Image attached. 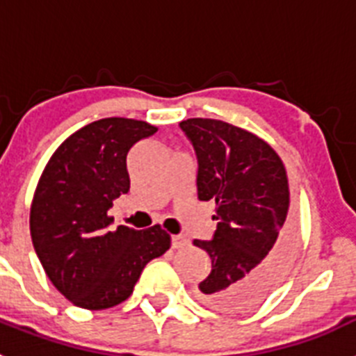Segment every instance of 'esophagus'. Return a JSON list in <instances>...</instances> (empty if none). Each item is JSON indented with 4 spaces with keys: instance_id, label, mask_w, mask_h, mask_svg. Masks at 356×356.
I'll return each instance as SVG.
<instances>
[{
    "instance_id": "34e87169",
    "label": "esophagus",
    "mask_w": 356,
    "mask_h": 356,
    "mask_svg": "<svg viewBox=\"0 0 356 356\" xmlns=\"http://www.w3.org/2000/svg\"><path fill=\"white\" fill-rule=\"evenodd\" d=\"M188 244V241L185 237H181V235H172L171 237V246L175 248V250H180V248H185Z\"/></svg>"
}]
</instances>
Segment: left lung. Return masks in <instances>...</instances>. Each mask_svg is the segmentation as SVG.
Returning <instances> with one entry per match:
<instances>
[{
    "label": "left lung",
    "mask_w": 356,
    "mask_h": 356,
    "mask_svg": "<svg viewBox=\"0 0 356 356\" xmlns=\"http://www.w3.org/2000/svg\"><path fill=\"white\" fill-rule=\"evenodd\" d=\"M197 156V197L216 203L212 260L197 300L219 312H244L275 289L294 253L287 171L264 139L217 119L180 122Z\"/></svg>",
    "instance_id": "8db88e82"
}]
</instances>
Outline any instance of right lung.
I'll list each match as a JSON object with an SVG mask.
<instances>
[{
    "mask_svg": "<svg viewBox=\"0 0 356 356\" xmlns=\"http://www.w3.org/2000/svg\"><path fill=\"white\" fill-rule=\"evenodd\" d=\"M155 131L146 121L99 119L67 137L44 168L31 242L51 284L76 307L103 310L128 300L146 264L171 246L160 225L108 228L112 201L130 191L128 151Z\"/></svg>",
    "mask_w": 356,
    "mask_h": 356,
    "instance_id": "obj_1",
    "label": "right lung"
}]
</instances>
